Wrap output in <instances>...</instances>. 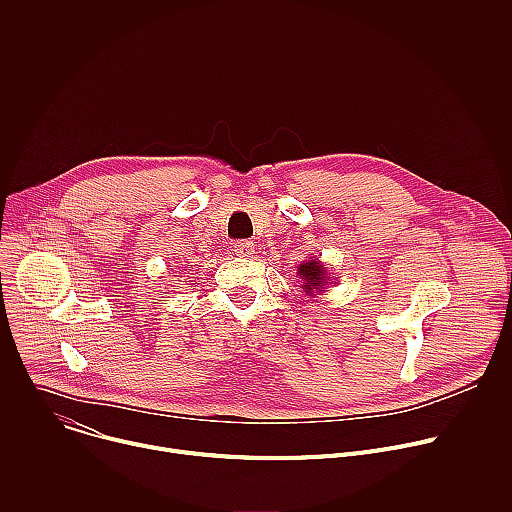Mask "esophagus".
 Instances as JSON below:
<instances>
[{
	"mask_svg": "<svg viewBox=\"0 0 512 512\" xmlns=\"http://www.w3.org/2000/svg\"><path fill=\"white\" fill-rule=\"evenodd\" d=\"M233 251H235L237 255H241V257H251V255L255 253V247H253L251 241L243 239V241H237V243L233 245Z\"/></svg>",
	"mask_w": 512,
	"mask_h": 512,
	"instance_id": "esophagus-1",
	"label": "esophagus"
}]
</instances>
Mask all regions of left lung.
<instances>
[{
    "mask_svg": "<svg viewBox=\"0 0 512 512\" xmlns=\"http://www.w3.org/2000/svg\"><path fill=\"white\" fill-rule=\"evenodd\" d=\"M326 267L320 263V261H308V263H302L298 273L302 277V287L306 289V294H312V291H322V287L328 283L324 281V273Z\"/></svg>",
    "mask_w": 512,
    "mask_h": 512,
    "instance_id": "left-lung-1",
    "label": "left lung"
}]
</instances>
